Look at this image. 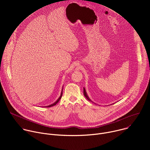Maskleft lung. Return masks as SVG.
Listing matches in <instances>:
<instances>
[{"mask_svg": "<svg viewBox=\"0 0 150 150\" xmlns=\"http://www.w3.org/2000/svg\"><path fill=\"white\" fill-rule=\"evenodd\" d=\"M83 95H84V96L85 97V98H86L88 100H89V101H92L90 98H89V97H88V96H87V93H86V91H85V89L83 88ZM93 102V101H92Z\"/></svg>", "mask_w": 150, "mask_h": 150, "instance_id": "left-lung-1", "label": "left lung"}]
</instances>
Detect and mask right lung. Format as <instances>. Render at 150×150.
<instances>
[{"label":"right lung","mask_w":150,"mask_h":150,"mask_svg":"<svg viewBox=\"0 0 150 150\" xmlns=\"http://www.w3.org/2000/svg\"><path fill=\"white\" fill-rule=\"evenodd\" d=\"M62 93H63V92H62V93H61V94H60V97L57 99V100L55 102V103H54L53 104H51V105H48V106H46L47 108H50V107H52V106H53V105H56L58 102H59V101L60 100V98H62Z\"/></svg>","instance_id":"right-lung-1"}]
</instances>
